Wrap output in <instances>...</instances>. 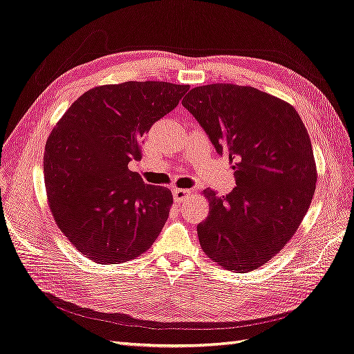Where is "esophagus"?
I'll return each mask as SVG.
<instances>
[{"instance_id": "esophagus-1", "label": "esophagus", "mask_w": 354, "mask_h": 354, "mask_svg": "<svg viewBox=\"0 0 354 354\" xmlns=\"http://www.w3.org/2000/svg\"><path fill=\"white\" fill-rule=\"evenodd\" d=\"M191 195H192L191 189H175L174 191V200H175V203L180 204V203L188 201L191 198Z\"/></svg>"}]
</instances>
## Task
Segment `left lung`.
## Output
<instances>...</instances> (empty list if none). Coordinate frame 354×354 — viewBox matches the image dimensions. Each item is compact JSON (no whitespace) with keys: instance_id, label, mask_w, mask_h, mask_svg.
<instances>
[{"instance_id":"1","label":"left lung","mask_w":354,"mask_h":354,"mask_svg":"<svg viewBox=\"0 0 354 354\" xmlns=\"http://www.w3.org/2000/svg\"><path fill=\"white\" fill-rule=\"evenodd\" d=\"M182 104L216 150H227L236 178L223 197L203 191L210 204L197 226L203 251L225 270H257L289 243L315 194L308 129L290 103L251 86L194 87Z\"/></svg>"}]
</instances>
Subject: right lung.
Returning a JSON list of instances; mask_svg holds the SVG:
<instances>
[{
    "label": "right lung",
    "mask_w": 354,
    "mask_h": 354,
    "mask_svg": "<svg viewBox=\"0 0 354 354\" xmlns=\"http://www.w3.org/2000/svg\"><path fill=\"white\" fill-rule=\"evenodd\" d=\"M188 84L125 82L87 90L48 137L44 178L58 229L97 264H120L150 250L174 204L165 187L128 169L141 137L174 111Z\"/></svg>",
    "instance_id": "obj_1"
}]
</instances>
